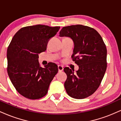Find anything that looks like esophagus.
I'll return each mask as SVG.
<instances>
[{
	"instance_id": "34e87169",
	"label": "esophagus",
	"mask_w": 121,
	"mask_h": 121,
	"mask_svg": "<svg viewBox=\"0 0 121 121\" xmlns=\"http://www.w3.org/2000/svg\"><path fill=\"white\" fill-rule=\"evenodd\" d=\"M58 69H59V72H62L64 68L62 66H61V65H59L58 66Z\"/></svg>"
}]
</instances>
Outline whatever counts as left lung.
<instances>
[{
  "instance_id": "obj_1",
  "label": "left lung",
  "mask_w": 121,
  "mask_h": 121,
  "mask_svg": "<svg viewBox=\"0 0 121 121\" xmlns=\"http://www.w3.org/2000/svg\"><path fill=\"white\" fill-rule=\"evenodd\" d=\"M60 37H68L74 43L73 61L78 65L76 71L65 67L66 93L76 99L93 94L99 87L106 70L107 50L102 37L94 29L82 25L64 27Z\"/></svg>"
}]
</instances>
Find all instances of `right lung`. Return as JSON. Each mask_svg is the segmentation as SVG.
I'll return each instance as SVG.
<instances>
[{
  "instance_id": "1",
  "label": "right lung",
  "mask_w": 121,
  "mask_h": 121,
  "mask_svg": "<svg viewBox=\"0 0 121 121\" xmlns=\"http://www.w3.org/2000/svg\"><path fill=\"white\" fill-rule=\"evenodd\" d=\"M60 28L41 24L28 26L19 30L12 39L7 52L8 74L16 91L26 98L36 99L45 96L57 73L56 64L49 62L41 68L38 58Z\"/></svg>"
}]
</instances>
